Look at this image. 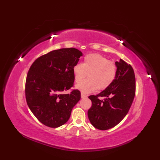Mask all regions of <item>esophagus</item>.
I'll return each mask as SVG.
<instances>
[{
    "label": "esophagus",
    "mask_w": 160,
    "mask_h": 160,
    "mask_svg": "<svg viewBox=\"0 0 160 160\" xmlns=\"http://www.w3.org/2000/svg\"><path fill=\"white\" fill-rule=\"evenodd\" d=\"M81 98H87V96H86L85 94H84V93H81Z\"/></svg>",
    "instance_id": "esophagus-1"
}]
</instances>
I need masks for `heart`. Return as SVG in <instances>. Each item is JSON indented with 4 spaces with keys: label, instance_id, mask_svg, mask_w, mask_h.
Wrapping results in <instances>:
<instances>
[{
    "label": "heart",
    "instance_id": "b5f03b06",
    "mask_svg": "<svg viewBox=\"0 0 160 160\" xmlns=\"http://www.w3.org/2000/svg\"><path fill=\"white\" fill-rule=\"evenodd\" d=\"M74 80L79 83L88 74V79L78 84L76 88L82 93L104 90L109 87L117 76V66L107 58L98 53L87 55L82 64H76L73 68Z\"/></svg>",
    "mask_w": 160,
    "mask_h": 160
}]
</instances>
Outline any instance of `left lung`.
Here are the masks:
<instances>
[{
	"instance_id": "obj_1",
	"label": "left lung",
	"mask_w": 160,
	"mask_h": 160,
	"mask_svg": "<svg viewBox=\"0 0 160 160\" xmlns=\"http://www.w3.org/2000/svg\"><path fill=\"white\" fill-rule=\"evenodd\" d=\"M117 76L111 85L96 96H90L92 106L88 118L95 128L107 130L123 120L129 111L135 93V77L130 64L116 61ZM104 98V100L99 98Z\"/></svg>"
}]
</instances>
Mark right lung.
Masks as SVG:
<instances>
[{
	"label": "right lung",
	"mask_w": 160,
	"mask_h": 160,
	"mask_svg": "<svg viewBox=\"0 0 160 160\" xmlns=\"http://www.w3.org/2000/svg\"><path fill=\"white\" fill-rule=\"evenodd\" d=\"M82 53L76 48L53 50L37 58L28 71L25 96L29 109L47 127L57 128L65 124L80 92L69 90L74 82L73 68Z\"/></svg>",
	"instance_id": "1"
}]
</instances>
